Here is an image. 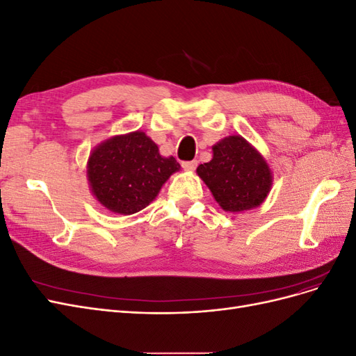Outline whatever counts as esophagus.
<instances>
[{
    "label": "esophagus",
    "mask_w": 356,
    "mask_h": 356,
    "mask_svg": "<svg viewBox=\"0 0 356 356\" xmlns=\"http://www.w3.org/2000/svg\"><path fill=\"white\" fill-rule=\"evenodd\" d=\"M182 168L186 170H195L197 168V160H190V161H182Z\"/></svg>",
    "instance_id": "34e87169"
}]
</instances>
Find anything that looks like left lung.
<instances>
[{"mask_svg":"<svg viewBox=\"0 0 356 356\" xmlns=\"http://www.w3.org/2000/svg\"><path fill=\"white\" fill-rule=\"evenodd\" d=\"M212 154L196 172L220 207L227 212L260 207L273 182L264 157L241 135L221 139L212 147Z\"/></svg>","mask_w":356,"mask_h":356,"instance_id":"left-lung-1","label":"left lung"}]
</instances>
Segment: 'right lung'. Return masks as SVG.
<instances>
[{
	"mask_svg": "<svg viewBox=\"0 0 356 356\" xmlns=\"http://www.w3.org/2000/svg\"><path fill=\"white\" fill-rule=\"evenodd\" d=\"M179 168L175 157L160 156L156 143L136 131L95 147L88 160V179L102 207L132 215L148 207Z\"/></svg>",
	"mask_w": 356,
	"mask_h": 356,
	"instance_id": "right-lung-1",
	"label": "right lung"
}]
</instances>
